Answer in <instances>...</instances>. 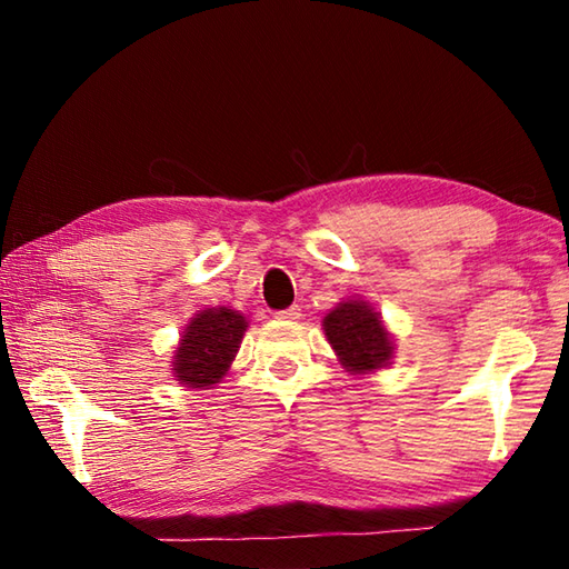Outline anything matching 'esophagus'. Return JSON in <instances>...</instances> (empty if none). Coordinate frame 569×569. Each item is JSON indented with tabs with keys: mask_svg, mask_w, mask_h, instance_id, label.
<instances>
[{
	"mask_svg": "<svg viewBox=\"0 0 569 569\" xmlns=\"http://www.w3.org/2000/svg\"><path fill=\"white\" fill-rule=\"evenodd\" d=\"M276 319L298 321L301 319V306H288V308H283V311H276Z\"/></svg>",
	"mask_w": 569,
	"mask_h": 569,
	"instance_id": "esophagus-1",
	"label": "esophagus"
}]
</instances>
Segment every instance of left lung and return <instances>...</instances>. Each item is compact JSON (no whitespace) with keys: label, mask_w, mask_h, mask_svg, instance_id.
<instances>
[{"label":"left lung","mask_w":569,"mask_h":569,"mask_svg":"<svg viewBox=\"0 0 569 569\" xmlns=\"http://www.w3.org/2000/svg\"><path fill=\"white\" fill-rule=\"evenodd\" d=\"M323 331L349 371L381 369L391 359L393 343L389 331L379 321V313L361 301L336 306L323 319Z\"/></svg>","instance_id":"obj_1"}]
</instances>
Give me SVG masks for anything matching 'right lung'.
I'll list each match as a JSON object with an SVG mask.
<instances>
[{"label":"right lung","instance_id":"1","mask_svg":"<svg viewBox=\"0 0 569 569\" xmlns=\"http://www.w3.org/2000/svg\"><path fill=\"white\" fill-rule=\"evenodd\" d=\"M243 331L246 319L230 308H208L198 313L182 331L176 361H172L178 381L192 389L218 383L233 361Z\"/></svg>","mask_w":569,"mask_h":569}]
</instances>
